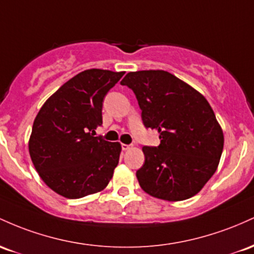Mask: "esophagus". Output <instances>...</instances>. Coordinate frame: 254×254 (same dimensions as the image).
<instances>
[{
  "label": "esophagus",
  "instance_id": "esophagus-1",
  "mask_svg": "<svg viewBox=\"0 0 254 254\" xmlns=\"http://www.w3.org/2000/svg\"><path fill=\"white\" fill-rule=\"evenodd\" d=\"M121 147L124 151H127V150H129L132 146H130V145H127V144H122Z\"/></svg>",
  "mask_w": 254,
  "mask_h": 254
}]
</instances>
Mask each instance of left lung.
<instances>
[{"label":"left lung","instance_id":"left-lung-1","mask_svg":"<svg viewBox=\"0 0 254 254\" xmlns=\"http://www.w3.org/2000/svg\"><path fill=\"white\" fill-rule=\"evenodd\" d=\"M121 85L133 90L142 124L158 130L161 144L144 146L145 162L136 172L147 194L169 201L195 195L217 169L223 130L209 102L165 70L129 72Z\"/></svg>","mask_w":254,"mask_h":254}]
</instances>
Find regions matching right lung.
I'll return each mask as SVG.
<instances>
[{
	"label": "right lung",
	"instance_id": "add662e5",
	"mask_svg": "<svg viewBox=\"0 0 254 254\" xmlns=\"http://www.w3.org/2000/svg\"><path fill=\"white\" fill-rule=\"evenodd\" d=\"M125 72L84 70L64 82L37 114L28 141L39 176L54 192L78 199L101 192L119 164L120 142L95 136L103 99Z\"/></svg>",
	"mask_w": 254,
	"mask_h": 254
}]
</instances>
